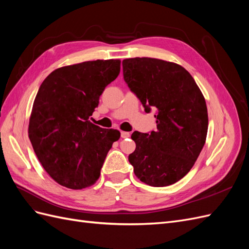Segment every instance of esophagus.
<instances>
[{
	"label": "esophagus",
	"mask_w": 249,
	"mask_h": 249,
	"mask_svg": "<svg viewBox=\"0 0 249 249\" xmlns=\"http://www.w3.org/2000/svg\"><path fill=\"white\" fill-rule=\"evenodd\" d=\"M120 136H122V138H129L131 136V134L129 132H122L120 133Z\"/></svg>",
	"instance_id": "esophagus-1"
}]
</instances>
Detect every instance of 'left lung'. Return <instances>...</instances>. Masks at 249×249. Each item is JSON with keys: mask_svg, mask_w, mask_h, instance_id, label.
Segmentation results:
<instances>
[{"mask_svg": "<svg viewBox=\"0 0 249 249\" xmlns=\"http://www.w3.org/2000/svg\"><path fill=\"white\" fill-rule=\"evenodd\" d=\"M124 80L146 113L156 111L157 130L135 131L129 156L135 176L154 187L177 183L190 171L205 145L208 110L191 74L178 64L155 58L123 61Z\"/></svg>", "mask_w": 249, "mask_h": 249, "instance_id": "left-lung-1", "label": "left lung"}]
</instances>
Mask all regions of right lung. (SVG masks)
<instances>
[{"mask_svg":"<svg viewBox=\"0 0 249 249\" xmlns=\"http://www.w3.org/2000/svg\"><path fill=\"white\" fill-rule=\"evenodd\" d=\"M120 71L119 60L64 66L44 79L36 94L29 138L53 179L71 189L93 185L120 133L90 123L106 86Z\"/></svg>","mask_w":249,"mask_h":249,"instance_id":"obj_1","label":"right lung"}]
</instances>
